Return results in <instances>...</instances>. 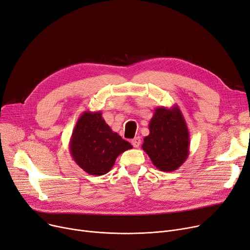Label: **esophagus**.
I'll return each instance as SVG.
<instances>
[{
  "label": "esophagus",
  "instance_id": "1",
  "mask_svg": "<svg viewBox=\"0 0 250 250\" xmlns=\"http://www.w3.org/2000/svg\"><path fill=\"white\" fill-rule=\"evenodd\" d=\"M132 145L135 147V148H139L140 145H141V138L140 137H136L135 139L132 140Z\"/></svg>",
  "mask_w": 250,
  "mask_h": 250
}]
</instances>
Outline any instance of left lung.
<instances>
[{"label": "left lung", "mask_w": 250, "mask_h": 250, "mask_svg": "<svg viewBox=\"0 0 250 250\" xmlns=\"http://www.w3.org/2000/svg\"><path fill=\"white\" fill-rule=\"evenodd\" d=\"M149 129L142 148L154 166L165 172L178 169L189 155V132L179 107L155 108Z\"/></svg>", "instance_id": "8db88e82"}]
</instances>
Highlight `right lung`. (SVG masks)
Instances as JSON below:
<instances>
[{
	"label": "right lung",
	"instance_id": "right-lung-1",
	"mask_svg": "<svg viewBox=\"0 0 250 250\" xmlns=\"http://www.w3.org/2000/svg\"><path fill=\"white\" fill-rule=\"evenodd\" d=\"M70 153L77 165L90 175L106 174L118 156L133 146L105 123L100 111H84L70 140Z\"/></svg>",
	"mask_w": 250,
	"mask_h": 250
}]
</instances>
